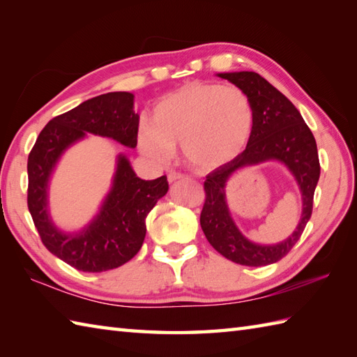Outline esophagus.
<instances>
[{"label":"esophagus","instance_id":"esophagus-1","mask_svg":"<svg viewBox=\"0 0 357 357\" xmlns=\"http://www.w3.org/2000/svg\"><path fill=\"white\" fill-rule=\"evenodd\" d=\"M181 178H184V174L179 173V172H170L169 176H167V179H169V183H174V181H178Z\"/></svg>","mask_w":357,"mask_h":357}]
</instances>
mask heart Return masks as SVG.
Segmentation results:
<instances>
[{
	"label": "heart",
	"instance_id": "b5f03b06",
	"mask_svg": "<svg viewBox=\"0 0 357 357\" xmlns=\"http://www.w3.org/2000/svg\"><path fill=\"white\" fill-rule=\"evenodd\" d=\"M253 128V102L244 90L193 81L155 105L153 126L141 124L138 146L156 161H165L179 146L192 170L207 173L239 156Z\"/></svg>",
	"mask_w": 357,
	"mask_h": 357
}]
</instances>
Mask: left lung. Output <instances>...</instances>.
<instances>
[{
  "label": "left lung",
  "instance_id": "1",
  "mask_svg": "<svg viewBox=\"0 0 357 357\" xmlns=\"http://www.w3.org/2000/svg\"><path fill=\"white\" fill-rule=\"evenodd\" d=\"M250 96L255 109V128L245 150L233 161L210 172L204 181L201 229L210 245L227 259L248 267L275 264L294 247L312 218L313 196L321 174L316 139L299 110L256 72L219 73ZM268 158L282 160L295 174L301 187L303 216L292 236L276 246H256L241 236L225 204L223 187L231 174L245 165Z\"/></svg>",
  "mask_w": 357,
  "mask_h": 357
}]
</instances>
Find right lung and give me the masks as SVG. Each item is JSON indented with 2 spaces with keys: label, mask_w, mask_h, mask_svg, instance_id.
Instances as JSON below:
<instances>
[{
  "label": "right lung",
  "mask_w": 357,
  "mask_h": 357,
  "mask_svg": "<svg viewBox=\"0 0 357 357\" xmlns=\"http://www.w3.org/2000/svg\"><path fill=\"white\" fill-rule=\"evenodd\" d=\"M139 116L133 95L110 92L87 100L50 119L36 138L27 159V207L44 247L79 271L101 273L130 261L146 238V218L169 190L167 176L144 181L126 156H119L113 188L101 213L78 234L56 230L47 215V181L59 155L89 133L107 136L126 147H136Z\"/></svg>",
  "instance_id": "1"
}]
</instances>
